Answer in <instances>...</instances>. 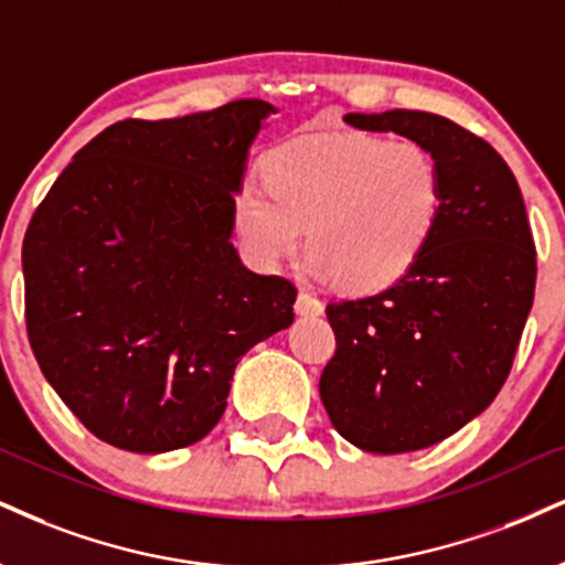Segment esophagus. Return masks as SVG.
Returning a JSON list of instances; mask_svg holds the SVG:
<instances>
[{"mask_svg": "<svg viewBox=\"0 0 565 565\" xmlns=\"http://www.w3.org/2000/svg\"><path fill=\"white\" fill-rule=\"evenodd\" d=\"M295 310L300 312V316H321L323 302L316 300V297L308 295V291H300L295 300Z\"/></svg>", "mask_w": 565, "mask_h": 565, "instance_id": "esophagus-1", "label": "esophagus"}]
</instances>
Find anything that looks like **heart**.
I'll return each instance as SVG.
<instances>
[{
    "label": "heart",
    "instance_id": "1",
    "mask_svg": "<svg viewBox=\"0 0 565 565\" xmlns=\"http://www.w3.org/2000/svg\"><path fill=\"white\" fill-rule=\"evenodd\" d=\"M263 186L244 183L234 223L255 260L305 255L337 287L376 295L416 268L437 234L445 179L418 141L318 134L265 154Z\"/></svg>",
    "mask_w": 565,
    "mask_h": 565
}]
</instances>
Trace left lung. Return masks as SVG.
<instances>
[{"instance_id": "left-lung-1", "label": "left lung", "mask_w": 565, "mask_h": 565, "mask_svg": "<svg viewBox=\"0 0 565 565\" xmlns=\"http://www.w3.org/2000/svg\"><path fill=\"white\" fill-rule=\"evenodd\" d=\"M424 145L445 179L437 234L394 287L326 305L337 337L321 399L365 452L437 445L479 416L511 373L534 302L536 249L515 175L489 141L434 113L344 115Z\"/></svg>"}]
</instances>
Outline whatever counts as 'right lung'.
I'll return each instance as SVG.
<instances>
[{"label": "right lung", "mask_w": 565, "mask_h": 565, "mask_svg": "<svg viewBox=\"0 0 565 565\" xmlns=\"http://www.w3.org/2000/svg\"><path fill=\"white\" fill-rule=\"evenodd\" d=\"M236 99L126 118L81 147L23 239L25 329L39 369L94 437L128 452L200 441L236 363L295 321L297 289L228 242L260 120Z\"/></svg>", "instance_id": "obj_1"}]
</instances>
